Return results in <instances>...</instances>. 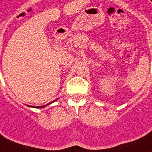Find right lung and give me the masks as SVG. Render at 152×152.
Masks as SVG:
<instances>
[{"mask_svg": "<svg viewBox=\"0 0 152 152\" xmlns=\"http://www.w3.org/2000/svg\"><path fill=\"white\" fill-rule=\"evenodd\" d=\"M56 100H57V99H56ZM54 101H55V100H54ZM51 103H49V104H47V105H48V104H50ZM47 105H43V106H36V107H34V108H44V107H45V106H47ZM32 107V106H31Z\"/></svg>", "mask_w": 152, "mask_h": 152, "instance_id": "1", "label": "right lung"}]
</instances>
